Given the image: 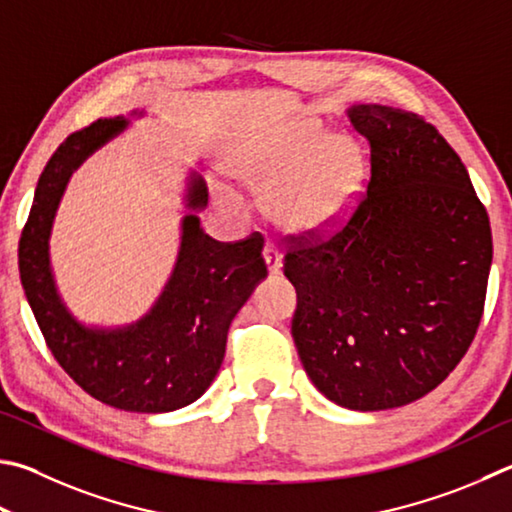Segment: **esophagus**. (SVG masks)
<instances>
[{
  "label": "esophagus",
  "mask_w": 512,
  "mask_h": 512,
  "mask_svg": "<svg viewBox=\"0 0 512 512\" xmlns=\"http://www.w3.org/2000/svg\"><path fill=\"white\" fill-rule=\"evenodd\" d=\"M264 262L268 268V275H280L282 273V255L275 246L266 244L264 246Z\"/></svg>",
  "instance_id": "1"
}]
</instances>
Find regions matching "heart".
Returning a JSON list of instances; mask_svg holds the SVG:
<instances>
[{"label": "heart", "instance_id": "obj_1", "mask_svg": "<svg viewBox=\"0 0 512 512\" xmlns=\"http://www.w3.org/2000/svg\"><path fill=\"white\" fill-rule=\"evenodd\" d=\"M232 174L266 192L268 215L284 232L320 237L338 230L358 208L369 159L353 136L327 134L320 120L302 118L239 152Z\"/></svg>", "mask_w": 512, "mask_h": 512}]
</instances>
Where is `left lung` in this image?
Here are the masks:
<instances>
[{"instance_id": "obj_1", "label": "left lung", "mask_w": 512, "mask_h": 512, "mask_svg": "<svg viewBox=\"0 0 512 512\" xmlns=\"http://www.w3.org/2000/svg\"><path fill=\"white\" fill-rule=\"evenodd\" d=\"M367 197L329 241L295 248L291 333L306 376L340 407L392 410L443 383L475 338L492 235L466 165L423 118L351 105Z\"/></svg>"}]
</instances>
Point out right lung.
<instances>
[{"instance_id": "obj_1", "label": "right lung", "mask_w": 512, "mask_h": 512, "mask_svg": "<svg viewBox=\"0 0 512 512\" xmlns=\"http://www.w3.org/2000/svg\"><path fill=\"white\" fill-rule=\"evenodd\" d=\"M147 116L100 118L71 134L37 181L20 239V277L42 336L60 367L96 401L125 412L163 414L203 396L219 374L228 327L264 282V239L221 244L201 228L208 188L197 170L185 174L179 250L154 304L136 322L102 327L76 318L51 264V230L73 172L100 147Z\"/></svg>"}]
</instances>
